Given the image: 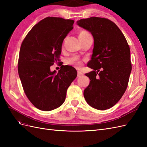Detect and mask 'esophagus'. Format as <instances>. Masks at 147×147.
Here are the masks:
<instances>
[{
  "label": "esophagus",
  "instance_id": "1",
  "mask_svg": "<svg viewBox=\"0 0 147 147\" xmlns=\"http://www.w3.org/2000/svg\"><path fill=\"white\" fill-rule=\"evenodd\" d=\"M83 75V74L82 72H80V71H78L77 72V77H82Z\"/></svg>",
  "mask_w": 147,
  "mask_h": 147
}]
</instances>
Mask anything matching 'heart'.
<instances>
[{
	"mask_svg": "<svg viewBox=\"0 0 147 147\" xmlns=\"http://www.w3.org/2000/svg\"><path fill=\"white\" fill-rule=\"evenodd\" d=\"M88 37H91V35L86 30H82L78 34V37L80 40H82ZM67 63L69 64L74 65L75 67H80L82 65V61L79 59L78 57L74 56L67 59Z\"/></svg>",
	"mask_w": 147,
	"mask_h": 147,
	"instance_id": "b5f03b06",
	"label": "heart"
}]
</instances>
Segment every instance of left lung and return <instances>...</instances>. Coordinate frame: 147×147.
I'll return each mask as SVG.
<instances>
[{
  "instance_id": "obj_1",
  "label": "left lung",
  "mask_w": 147,
  "mask_h": 147,
  "mask_svg": "<svg viewBox=\"0 0 147 147\" xmlns=\"http://www.w3.org/2000/svg\"><path fill=\"white\" fill-rule=\"evenodd\" d=\"M94 37V48L86 74L90 80L84 90L87 103L97 110L112 107L121 98L132 69L130 48L118 26L109 19L91 17L77 22Z\"/></svg>"
}]
</instances>
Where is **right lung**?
Instances as JSON below:
<instances>
[{
  "label": "right lung",
  "mask_w": 147,
  "mask_h": 147,
  "mask_svg": "<svg viewBox=\"0 0 147 147\" xmlns=\"http://www.w3.org/2000/svg\"><path fill=\"white\" fill-rule=\"evenodd\" d=\"M74 21L47 17L35 24L21 45L18 74L24 91L35 107L50 111L64 103L67 88L77 72L70 65L50 71L59 61L62 44L74 27ZM59 63V62H58Z\"/></svg>",
  "instance_id": "obj_1"
}]
</instances>
